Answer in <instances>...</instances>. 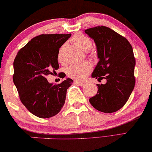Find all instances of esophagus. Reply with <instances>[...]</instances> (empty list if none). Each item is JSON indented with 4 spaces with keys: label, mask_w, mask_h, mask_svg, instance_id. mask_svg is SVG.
<instances>
[{
    "label": "esophagus",
    "mask_w": 152,
    "mask_h": 152,
    "mask_svg": "<svg viewBox=\"0 0 152 152\" xmlns=\"http://www.w3.org/2000/svg\"><path fill=\"white\" fill-rule=\"evenodd\" d=\"M74 84H76V85H78L79 86H81V87L85 85V83H80V82H78V81H76V82H74Z\"/></svg>",
    "instance_id": "obj_1"
}]
</instances>
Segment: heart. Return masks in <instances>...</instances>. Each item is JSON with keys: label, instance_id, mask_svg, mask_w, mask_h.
<instances>
[{"label": "heart", "instance_id": "b5f03b06", "mask_svg": "<svg viewBox=\"0 0 152 152\" xmlns=\"http://www.w3.org/2000/svg\"><path fill=\"white\" fill-rule=\"evenodd\" d=\"M72 42L84 51H88L91 48L92 42L86 36L78 34L72 38ZM65 46L61 48L58 54V58L59 61L64 60V49ZM92 70V65L89 62H85L80 64H72L67 68V75L69 78L78 81H83L88 76Z\"/></svg>", "mask_w": 152, "mask_h": 152}]
</instances>
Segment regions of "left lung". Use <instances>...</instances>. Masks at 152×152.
Segmentation results:
<instances>
[{
    "instance_id": "left-lung-1",
    "label": "left lung",
    "mask_w": 152,
    "mask_h": 152,
    "mask_svg": "<svg viewBox=\"0 0 152 152\" xmlns=\"http://www.w3.org/2000/svg\"><path fill=\"white\" fill-rule=\"evenodd\" d=\"M85 33L94 41L99 58L91 77L106 80V84L97 85L98 93L89 102L99 111L116 112L126 103L134 87L132 47L125 37L104 26L87 29Z\"/></svg>"
}]
</instances>
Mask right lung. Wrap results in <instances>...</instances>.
Masks as SVG:
<instances>
[{
    "label": "right lung",
    "instance_id": "right-lung-1",
    "mask_svg": "<svg viewBox=\"0 0 152 152\" xmlns=\"http://www.w3.org/2000/svg\"><path fill=\"white\" fill-rule=\"evenodd\" d=\"M71 35H38L20 50L13 61V80L20 100L29 112L40 118H49L60 112L67 90L73 83L66 78L54 85L46 78L58 69L59 48Z\"/></svg>",
    "mask_w": 152,
    "mask_h": 152
}]
</instances>
